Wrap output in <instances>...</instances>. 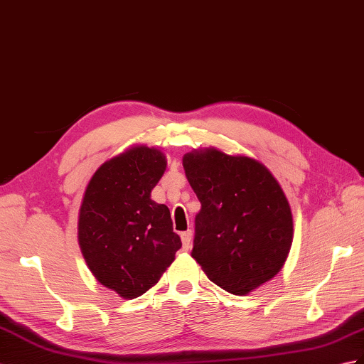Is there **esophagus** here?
Segmentation results:
<instances>
[{
    "label": "esophagus",
    "instance_id": "34e87169",
    "mask_svg": "<svg viewBox=\"0 0 364 364\" xmlns=\"http://www.w3.org/2000/svg\"><path fill=\"white\" fill-rule=\"evenodd\" d=\"M181 242H183V250L188 251L191 248V242H192V231L181 232Z\"/></svg>",
    "mask_w": 364,
    "mask_h": 364
}]
</instances>
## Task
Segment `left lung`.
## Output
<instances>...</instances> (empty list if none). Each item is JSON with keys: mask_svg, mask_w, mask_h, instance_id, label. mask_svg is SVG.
<instances>
[{"mask_svg": "<svg viewBox=\"0 0 364 364\" xmlns=\"http://www.w3.org/2000/svg\"><path fill=\"white\" fill-rule=\"evenodd\" d=\"M183 167L201 203L192 257L203 272L240 296L274 277L291 247L293 217L272 172L215 149L184 155Z\"/></svg>", "mask_w": 364, "mask_h": 364, "instance_id": "left-lung-1", "label": "left lung"}]
</instances>
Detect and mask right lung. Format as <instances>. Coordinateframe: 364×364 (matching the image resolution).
Masks as SVG:
<instances>
[{"mask_svg":"<svg viewBox=\"0 0 364 364\" xmlns=\"http://www.w3.org/2000/svg\"><path fill=\"white\" fill-rule=\"evenodd\" d=\"M156 149L134 147L100 166L79 213V245L91 273L124 299L154 287L181 248L171 210L150 198L166 171Z\"/></svg>","mask_w":364,"mask_h":364,"instance_id":"add662e5","label":"right lung"}]
</instances>
